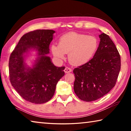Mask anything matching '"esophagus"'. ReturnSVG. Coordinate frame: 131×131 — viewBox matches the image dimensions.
I'll return each instance as SVG.
<instances>
[{
  "label": "esophagus",
  "instance_id": "esophagus-1",
  "mask_svg": "<svg viewBox=\"0 0 131 131\" xmlns=\"http://www.w3.org/2000/svg\"><path fill=\"white\" fill-rule=\"evenodd\" d=\"M72 71V69L68 67L65 68V70H64V72H65V73H70Z\"/></svg>",
  "mask_w": 131,
  "mask_h": 131
}]
</instances>
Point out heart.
I'll list each match as a JSON object with an SVG mask.
<instances>
[{
    "mask_svg": "<svg viewBox=\"0 0 131 131\" xmlns=\"http://www.w3.org/2000/svg\"><path fill=\"white\" fill-rule=\"evenodd\" d=\"M98 47L96 37L76 32L63 35L59 39V44H53L51 47L54 56L63 59L65 54L73 65L80 66L88 62L94 57Z\"/></svg>",
    "mask_w": 131,
    "mask_h": 131,
    "instance_id": "1",
    "label": "heart"
}]
</instances>
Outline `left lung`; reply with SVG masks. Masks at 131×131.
Returning <instances> with one entry per match:
<instances>
[{
  "label": "left lung",
  "instance_id": "obj_1",
  "mask_svg": "<svg viewBox=\"0 0 131 131\" xmlns=\"http://www.w3.org/2000/svg\"><path fill=\"white\" fill-rule=\"evenodd\" d=\"M94 57L73 70L74 91L81 100L91 102L107 94L116 85L121 69L120 55L110 37L99 35Z\"/></svg>",
  "mask_w": 131,
  "mask_h": 131
}]
</instances>
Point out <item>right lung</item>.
<instances>
[{"mask_svg": "<svg viewBox=\"0 0 131 131\" xmlns=\"http://www.w3.org/2000/svg\"><path fill=\"white\" fill-rule=\"evenodd\" d=\"M53 30H36L23 35L10 55L9 76L11 84L19 95L31 103L42 104L52 98L58 81L65 75V66L52 63L49 46L53 39ZM37 52L32 67L25 63L30 50Z\"/></svg>", "mask_w": 131, "mask_h": 131, "instance_id": "1", "label": "right lung"}]
</instances>
